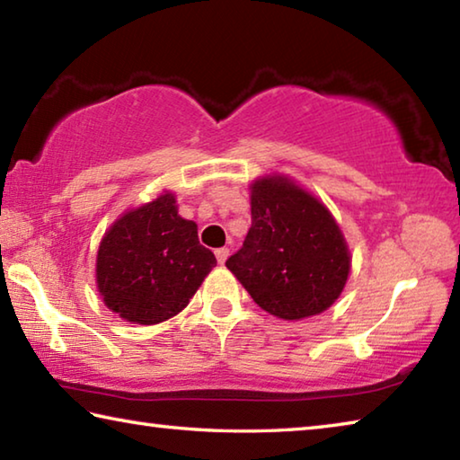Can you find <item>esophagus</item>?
Here are the masks:
<instances>
[{"label": "esophagus", "mask_w": 460, "mask_h": 460, "mask_svg": "<svg viewBox=\"0 0 460 460\" xmlns=\"http://www.w3.org/2000/svg\"><path fill=\"white\" fill-rule=\"evenodd\" d=\"M215 255H217V261H219L221 266H223V263L227 261V258H229V249H227V247H221V249H217Z\"/></svg>", "instance_id": "1"}]
</instances>
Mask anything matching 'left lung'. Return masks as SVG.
<instances>
[{
	"instance_id": "8db88e82",
	"label": "left lung",
	"mask_w": 460,
	"mask_h": 460,
	"mask_svg": "<svg viewBox=\"0 0 460 460\" xmlns=\"http://www.w3.org/2000/svg\"><path fill=\"white\" fill-rule=\"evenodd\" d=\"M252 227L225 266L255 305L284 321H302L334 305L351 271V252L321 199L286 174L249 184Z\"/></svg>"
}]
</instances>
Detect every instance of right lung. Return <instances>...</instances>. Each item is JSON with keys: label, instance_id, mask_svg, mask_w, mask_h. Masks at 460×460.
Wrapping results in <instances>:
<instances>
[{"label": "right lung", "instance_id": "add662e5", "mask_svg": "<svg viewBox=\"0 0 460 460\" xmlns=\"http://www.w3.org/2000/svg\"><path fill=\"white\" fill-rule=\"evenodd\" d=\"M217 266L194 221L178 215L174 192L128 208L105 231L95 279L105 306L134 324H158L189 306Z\"/></svg>", "mask_w": 460, "mask_h": 460}]
</instances>
